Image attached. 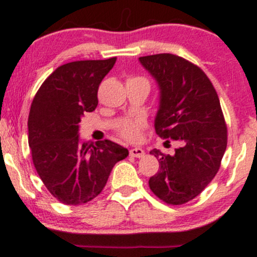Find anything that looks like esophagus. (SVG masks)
<instances>
[{
	"mask_svg": "<svg viewBox=\"0 0 257 257\" xmlns=\"http://www.w3.org/2000/svg\"><path fill=\"white\" fill-rule=\"evenodd\" d=\"M129 154H131L132 157H134V158H142V157L145 156V151L140 147H135L129 151Z\"/></svg>",
	"mask_w": 257,
	"mask_h": 257,
	"instance_id": "obj_1",
	"label": "esophagus"
}]
</instances>
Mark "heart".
Returning <instances> with one entry per match:
<instances>
[{"label":"heart","mask_w":257,"mask_h":257,"mask_svg":"<svg viewBox=\"0 0 257 257\" xmlns=\"http://www.w3.org/2000/svg\"><path fill=\"white\" fill-rule=\"evenodd\" d=\"M140 79V78H134ZM142 123L141 120H125L118 126V132L120 137L124 138L128 141H137L140 137Z\"/></svg>","instance_id":"1"}]
</instances>
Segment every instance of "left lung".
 <instances>
[{
  "instance_id": "8db88e82",
  "label": "left lung",
  "mask_w": 257,
  "mask_h": 257,
  "mask_svg": "<svg viewBox=\"0 0 257 257\" xmlns=\"http://www.w3.org/2000/svg\"><path fill=\"white\" fill-rule=\"evenodd\" d=\"M160 89L154 128L160 138L178 141L175 154L154 148L159 170L148 181L151 190L168 205L195 199L217 175L227 145L220 101L202 69L172 54L139 58Z\"/></svg>"
}]
</instances>
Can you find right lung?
<instances>
[{"label": "right lung", "mask_w": 257, "mask_h": 257, "mask_svg": "<svg viewBox=\"0 0 257 257\" xmlns=\"http://www.w3.org/2000/svg\"><path fill=\"white\" fill-rule=\"evenodd\" d=\"M116 57L75 61L58 67L33 98L29 115V146L40 179L64 205L93 200L128 150L110 140L80 144L79 123L98 105V88Z\"/></svg>", "instance_id": "obj_1"}]
</instances>
